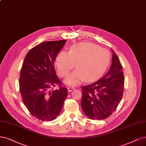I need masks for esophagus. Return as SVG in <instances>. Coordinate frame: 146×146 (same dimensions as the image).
Returning <instances> with one entry per match:
<instances>
[{"label": "esophagus", "instance_id": "34e87169", "mask_svg": "<svg viewBox=\"0 0 146 146\" xmlns=\"http://www.w3.org/2000/svg\"><path fill=\"white\" fill-rule=\"evenodd\" d=\"M68 88V92H71V91H72L73 90H74L75 89V88H74V87H72V86H68V87H67Z\"/></svg>", "mask_w": 146, "mask_h": 146}]
</instances>
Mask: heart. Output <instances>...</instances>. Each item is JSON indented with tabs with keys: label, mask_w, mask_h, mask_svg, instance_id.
<instances>
[{
	"label": "heart",
	"mask_w": 146,
	"mask_h": 146,
	"mask_svg": "<svg viewBox=\"0 0 146 146\" xmlns=\"http://www.w3.org/2000/svg\"><path fill=\"white\" fill-rule=\"evenodd\" d=\"M110 60L106 49L89 42L79 43L71 46L69 52L62 51L56 59L59 76L66 77L74 68L77 69L70 74L65 82L75 85L86 80L92 82L105 72Z\"/></svg>",
	"instance_id": "heart-1"
}]
</instances>
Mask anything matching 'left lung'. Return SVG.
<instances>
[{"instance_id": "obj_1", "label": "left lung", "mask_w": 146, "mask_h": 146, "mask_svg": "<svg viewBox=\"0 0 146 146\" xmlns=\"http://www.w3.org/2000/svg\"><path fill=\"white\" fill-rule=\"evenodd\" d=\"M124 85L123 66L113 51L112 63L108 73L97 82L81 88V106L84 113L91 119L109 117L121 102Z\"/></svg>"}]
</instances>
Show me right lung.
Wrapping results in <instances>:
<instances>
[{
  "instance_id": "right-lung-1",
  "label": "right lung",
  "mask_w": 146,
  "mask_h": 146,
  "mask_svg": "<svg viewBox=\"0 0 146 146\" xmlns=\"http://www.w3.org/2000/svg\"><path fill=\"white\" fill-rule=\"evenodd\" d=\"M66 40L40 43L25 57L19 78V90L23 104L29 112L41 121L56 119L68 95L56 74L54 63ZM58 85L59 89L52 90Z\"/></svg>"
}]
</instances>
